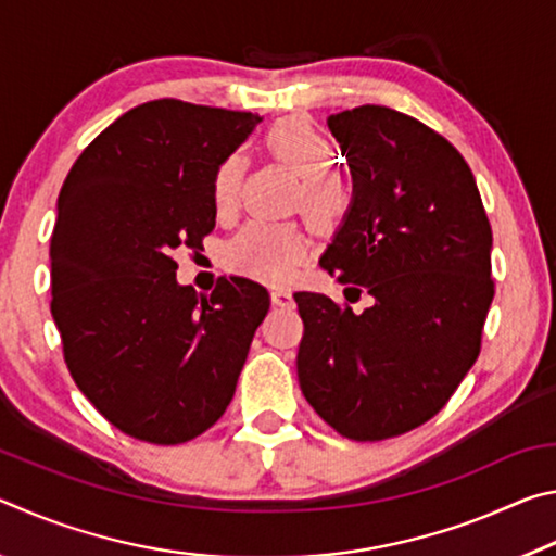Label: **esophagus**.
Segmentation results:
<instances>
[{
    "instance_id": "1",
    "label": "esophagus",
    "mask_w": 556,
    "mask_h": 556,
    "mask_svg": "<svg viewBox=\"0 0 556 556\" xmlns=\"http://www.w3.org/2000/svg\"><path fill=\"white\" fill-rule=\"evenodd\" d=\"M271 301H275L277 306H291V304H294V299H291V291L287 287H275V289H271Z\"/></svg>"
}]
</instances>
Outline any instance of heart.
<instances>
[{
	"label": "heart",
	"mask_w": 556,
	"mask_h": 556,
	"mask_svg": "<svg viewBox=\"0 0 556 556\" xmlns=\"http://www.w3.org/2000/svg\"><path fill=\"white\" fill-rule=\"evenodd\" d=\"M265 152L277 164L296 174L291 208L304 213L314 230L331 232L353 208L355 188L343 172L331 164L333 147L312 119L285 117L265 131ZM244 162L240 154H228L215 166L211 195L218 215H232L240 205ZM306 255V235L296 223H248L230 240L225 257L235 269L255 277L281 281L291 275L296 262Z\"/></svg>",
	"instance_id": "obj_1"
}]
</instances>
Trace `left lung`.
<instances>
[{
  "label": "left lung",
  "mask_w": 556,
  "mask_h": 556,
  "mask_svg": "<svg viewBox=\"0 0 556 556\" xmlns=\"http://www.w3.org/2000/svg\"><path fill=\"white\" fill-rule=\"evenodd\" d=\"M328 127L355 201L318 265L348 285V301H375L353 314L296 291V372L328 427L382 441L444 409L481 353L493 230L466 159L439 131L382 105L336 112Z\"/></svg>",
  "instance_id": "obj_1"
}]
</instances>
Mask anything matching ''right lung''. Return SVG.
<instances>
[{"instance_id":"obj_1","label":"right lung","mask_w":556,"mask_h":556,"mask_svg":"<svg viewBox=\"0 0 556 556\" xmlns=\"http://www.w3.org/2000/svg\"><path fill=\"white\" fill-rule=\"evenodd\" d=\"M260 122L164 98L131 108L75 159L51 235V314L80 392L122 434L184 444L223 417L269 294L176 281L178 248L215 228L213 172Z\"/></svg>"}]
</instances>
